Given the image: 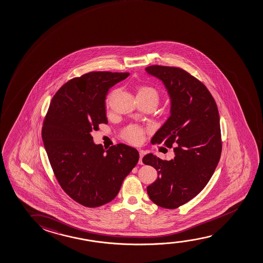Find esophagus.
<instances>
[{"mask_svg": "<svg viewBox=\"0 0 263 263\" xmlns=\"http://www.w3.org/2000/svg\"><path fill=\"white\" fill-rule=\"evenodd\" d=\"M144 155H145V153L143 152V151H140V152H139L140 158H139V161H138V164H143V161H142V159H143V157H144Z\"/></svg>", "mask_w": 263, "mask_h": 263, "instance_id": "1", "label": "esophagus"}]
</instances>
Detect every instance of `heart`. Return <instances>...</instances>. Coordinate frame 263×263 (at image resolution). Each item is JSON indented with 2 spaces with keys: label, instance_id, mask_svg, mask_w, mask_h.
I'll return each mask as SVG.
<instances>
[{
  "label": "heart",
  "instance_id": "b5f03b06",
  "mask_svg": "<svg viewBox=\"0 0 263 263\" xmlns=\"http://www.w3.org/2000/svg\"><path fill=\"white\" fill-rule=\"evenodd\" d=\"M115 91L111 92L110 94L108 95L106 100V105L108 107L109 106V102H110L111 98L112 96L114 95ZM137 98H142V99H149L157 105V103L159 101V93L156 90V88H153L151 86H140L139 88H137ZM143 135H144V130L142 127L138 126H135V125H131L126 127L123 133H122V137L123 138L129 142L131 144H139L143 139Z\"/></svg>",
  "mask_w": 263,
  "mask_h": 263
}]
</instances>
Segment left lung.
<instances>
[{
	"instance_id": "left-lung-1",
	"label": "left lung",
	"mask_w": 263,
	"mask_h": 263,
	"mask_svg": "<svg viewBox=\"0 0 263 263\" xmlns=\"http://www.w3.org/2000/svg\"><path fill=\"white\" fill-rule=\"evenodd\" d=\"M145 70L163 81L171 99L170 117L151 143L174 145L175 152L170 161L144 156L143 163L158 174L147 194L156 205L175 209L195 197L215 171L222 146L220 117L209 90L184 69L152 65Z\"/></svg>"
}]
</instances>
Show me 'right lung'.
Wrapping results in <instances>:
<instances>
[{"instance_id": "obj_1", "label": "right lung", "mask_w": 263, "mask_h": 263, "mask_svg": "<svg viewBox=\"0 0 263 263\" xmlns=\"http://www.w3.org/2000/svg\"><path fill=\"white\" fill-rule=\"evenodd\" d=\"M128 72L93 71L65 83L51 100L42 126V140L61 188L81 205L94 208L118 195L137 165V149L118 144L95 145L92 131L107 124L108 89Z\"/></svg>"}]
</instances>
